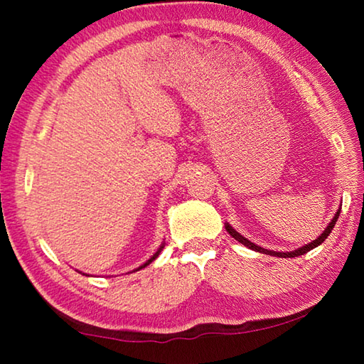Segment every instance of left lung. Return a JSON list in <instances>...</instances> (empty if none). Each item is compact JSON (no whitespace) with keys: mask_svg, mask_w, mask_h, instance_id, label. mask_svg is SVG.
Masks as SVG:
<instances>
[{"mask_svg":"<svg viewBox=\"0 0 364 364\" xmlns=\"http://www.w3.org/2000/svg\"><path fill=\"white\" fill-rule=\"evenodd\" d=\"M338 215H341V210H337V213L334 215V218H332V221L329 223V226L326 228V231L321 234V236H319V237L316 239V241H313V242H310V244H306V245H304V247H300V249L294 250V252H273V250L262 249V247H258V245H255V244H252L250 241H247V239H245V237H242L241 234H239V232L234 231L230 225H225V228H226V231L230 232L234 239H236V241H239L241 244H244L245 247H249V249H252V250H257V252H262V254H268V255H274V257H281V258H292V257L304 255V254H306V252H310L311 249L318 247L319 244H323V242H324V239L329 236L332 230H334V225L337 223Z\"/></svg>","mask_w":364,"mask_h":364,"instance_id":"obj_1","label":"left lung"}]
</instances>
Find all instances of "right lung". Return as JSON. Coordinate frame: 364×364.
Returning <instances> with one entry per match:
<instances>
[{
    "label": "right lung",
    "instance_id": "obj_1",
    "mask_svg": "<svg viewBox=\"0 0 364 364\" xmlns=\"http://www.w3.org/2000/svg\"><path fill=\"white\" fill-rule=\"evenodd\" d=\"M160 250H162V247H160V249H159V250L156 252V254H154V255H152V257L149 258V260H147V262H146V263L143 264V267H139L138 269H141V268H144V267H147V264H149V263H151L152 260H156V258H157V257H159V254H160ZM138 269H136V271H138Z\"/></svg>",
    "mask_w": 364,
    "mask_h": 364
}]
</instances>
